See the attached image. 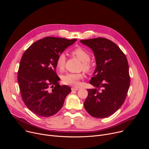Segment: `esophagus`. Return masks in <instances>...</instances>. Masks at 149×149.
<instances>
[{
	"mask_svg": "<svg viewBox=\"0 0 149 149\" xmlns=\"http://www.w3.org/2000/svg\"><path fill=\"white\" fill-rule=\"evenodd\" d=\"M71 90H72V91H77V90H79V88H77V87H73L71 88Z\"/></svg>",
	"mask_w": 149,
	"mask_h": 149,
	"instance_id": "34e87169",
	"label": "esophagus"
}]
</instances>
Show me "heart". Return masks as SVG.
<instances>
[{
	"mask_svg": "<svg viewBox=\"0 0 149 149\" xmlns=\"http://www.w3.org/2000/svg\"><path fill=\"white\" fill-rule=\"evenodd\" d=\"M72 54L78 58L82 62V68L86 71H90L91 65L90 64V55L82 48L78 47L74 49ZM66 63V55L64 53H62L58 55L56 61V68L62 71L63 70ZM83 77V75L81 73H71L67 72L62 76V80L63 84L70 85V86H77L79 84V80Z\"/></svg>",
	"mask_w": 149,
	"mask_h": 149,
	"instance_id": "obj_1",
	"label": "heart"
}]
</instances>
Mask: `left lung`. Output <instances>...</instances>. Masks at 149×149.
I'll use <instances>...</instances> for the list:
<instances>
[{"label":"left lung","mask_w":149,"mask_h":149,"mask_svg":"<svg viewBox=\"0 0 149 149\" xmlns=\"http://www.w3.org/2000/svg\"><path fill=\"white\" fill-rule=\"evenodd\" d=\"M94 52L96 68L90 83L95 88L88 89L84 102L85 109L93 117H107L124 103L130 78L127 58L111 40L97 38L80 40Z\"/></svg>","instance_id":"1"}]
</instances>
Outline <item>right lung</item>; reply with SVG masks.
I'll return each instance as SVG.
<instances>
[{
  "label": "right lung",
  "mask_w": 149,
  "mask_h": 149,
  "mask_svg": "<svg viewBox=\"0 0 149 149\" xmlns=\"http://www.w3.org/2000/svg\"><path fill=\"white\" fill-rule=\"evenodd\" d=\"M77 40L46 37L34 42L23 54L17 81L24 103L35 114L45 117L55 114L71 93L70 87L59 86L56 61Z\"/></svg>",
  "instance_id": "1"
}]
</instances>
